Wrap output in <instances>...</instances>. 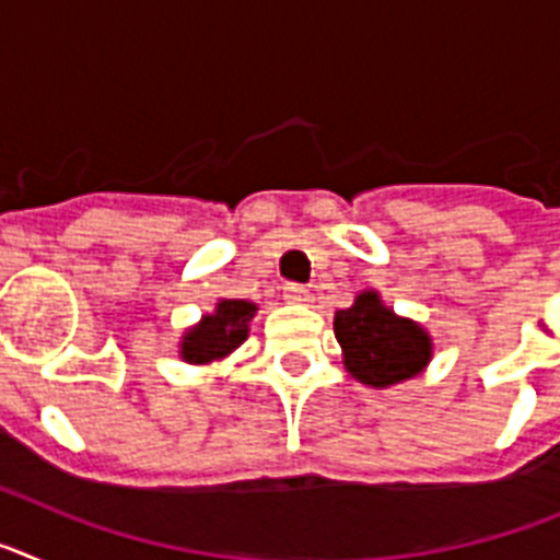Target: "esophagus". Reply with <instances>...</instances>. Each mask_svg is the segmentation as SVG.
<instances>
[{
  "label": "esophagus",
  "instance_id": "esophagus-1",
  "mask_svg": "<svg viewBox=\"0 0 560 560\" xmlns=\"http://www.w3.org/2000/svg\"><path fill=\"white\" fill-rule=\"evenodd\" d=\"M283 300L285 303H311V291L305 285L289 283L283 289Z\"/></svg>",
  "mask_w": 560,
  "mask_h": 560
}]
</instances>
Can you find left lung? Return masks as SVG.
<instances>
[{
    "instance_id": "8db88e82",
    "label": "left lung",
    "mask_w": 560,
    "mask_h": 560,
    "mask_svg": "<svg viewBox=\"0 0 560 560\" xmlns=\"http://www.w3.org/2000/svg\"><path fill=\"white\" fill-rule=\"evenodd\" d=\"M334 334L341 364L359 384L387 389L415 378L429 368L434 341L420 323L400 316L378 291H359L353 305L336 311Z\"/></svg>"
}]
</instances>
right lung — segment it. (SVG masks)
<instances>
[{
    "label": "right lung",
    "mask_w": 560,
    "mask_h": 560,
    "mask_svg": "<svg viewBox=\"0 0 560 560\" xmlns=\"http://www.w3.org/2000/svg\"><path fill=\"white\" fill-rule=\"evenodd\" d=\"M257 305L249 300H219L212 314H205L182 334L179 359L187 364H212L235 353L249 336Z\"/></svg>",
    "instance_id": "1"
}]
</instances>
